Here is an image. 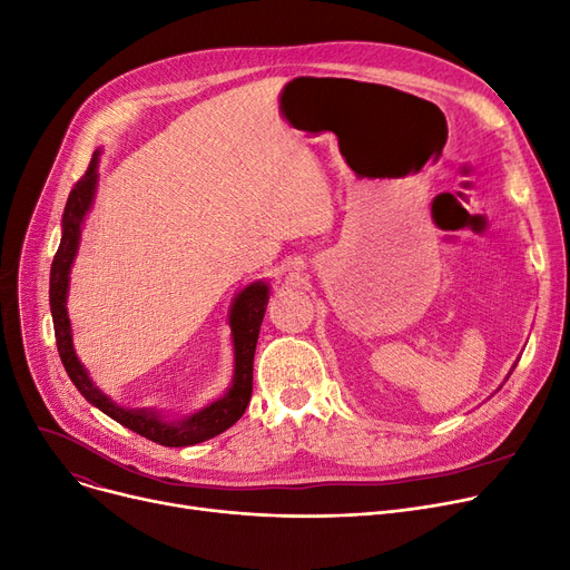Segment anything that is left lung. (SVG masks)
Listing matches in <instances>:
<instances>
[{"label": "left lung", "mask_w": 570, "mask_h": 570, "mask_svg": "<svg viewBox=\"0 0 570 570\" xmlns=\"http://www.w3.org/2000/svg\"><path fill=\"white\" fill-rule=\"evenodd\" d=\"M512 368H514V366H512ZM510 373H512V371H510ZM510 373H508V375H510Z\"/></svg>", "instance_id": "obj_1"}]
</instances>
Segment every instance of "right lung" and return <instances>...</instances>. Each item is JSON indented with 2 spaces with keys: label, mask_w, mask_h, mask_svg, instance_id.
Segmentation results:
<instances>
[{
  "label": "right lung",
  "mask_w": 570,
  "mask_h": 570,
  "mask_svg": "<svg viewBox=\"0 0 570 570\" xmlns=\"http://www.w3.org/2000/svg\"><path fill=\"white\" fill-rule=\"evenodd\" d=\"M99 153L95 150L90 167L80 178L65 206L62 215V238L60 248L56 253L50 266V315H52V327H56V341L60 360L65 364L67 375L76 390L83 394L95 409L106 413L111 420L120 422L122 426L137 431L139 436L167 445V448H187L204 443L218 433L227 431L234 422L240 420L246 413L248 401L253 396V360H255V347L259 338V327L266 313L268 304V283L257 281L243 287L232 302L229 308V327H232V345H234V377L229 390L215 399L213 403L204 405L202 411L187 415L183 420H167L161 413L153 409H122L114 399H108L92 381L80 364L73 350L71 338V322L67 313V294H69V274L71 264L78 253L80 243V229H83L86 215L92 208L95 193H97V169H99Z\"/></svg>",
  "instance_id": "1"
}]
</instances>
